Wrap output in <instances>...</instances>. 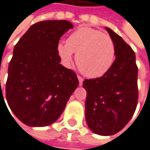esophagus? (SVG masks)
Segmentation results:
<instances>
[{
	"label": "esophagus",
	"mask_w": 150,
	"mask_h": 150,
	"mask_svg": "<svg viewBox=\"0 0 150 150\" xmlns=\"http://www.w3.org/2000/svg\"><path fill=\"white\" fill-rule=\"evenodd\" d=\"M78 77V80H79V84L80 85H82V83H83V77H81V76H77Z\"/></svg>",
	"instance_id": "obj_1"
}]
</instances>
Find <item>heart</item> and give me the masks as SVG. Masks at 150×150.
Instances as JSON below:
<instances>
[{
    "mask_svg": "<svg viewBox=\"0 0 150 150\" xmlns=\"http://www.w3.org/2000/svg\"><path fill=\"white\" fill-rule=\"evenodd\" d=\"M57 53L67 65H70L76 53L79 70L90 78L100 77L112 66L115 45L112 38L95 28L83 27L74 31L67 42H59Z\"/></svg>",
    "mask_w": 150,
    "mask_h": 150,
    "instance_id": "heart-1",
    "label": "heart"
}]
</instances>
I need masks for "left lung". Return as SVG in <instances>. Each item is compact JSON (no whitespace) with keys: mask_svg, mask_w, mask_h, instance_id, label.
<instances>
[{"mask_svg":"<svg viewBox=\"0 0 150 150\" xmlns=\"http://www.w3.org/2000/svg\"><path fill=\"white\" fill-rule=\"evenodd\" d=\"M116 58L103 76L84 79L87 92L85 120L94 133L110 136L122 130L133 116L138 104V67L132 48L111 28Z\"/></svg>","mask_w":150,"mask_h":150,"instance_id":"1","label":"left lung"}]
</instances>
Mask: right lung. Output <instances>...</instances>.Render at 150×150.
Instances as JSON below:
<instances>
[{
  "label": "right lung",
  "mask_w": 150,
  "mask_h": 150,
  "mask_svg": "<svg viewBox=\"0 0 150 150\" xmlns=\"http://www.w3.org/2000/svg\"><path fill=\"white\" fill-rule=\"evenodd\" d=\"M70 28L73 24L67 21H39L14 47L6 99L13 114L28 126L55 122L79 84L74 71L60 64L57 49L60 38Z\"/></svg>",
  "instance_id": "1"
}]
</instances>
